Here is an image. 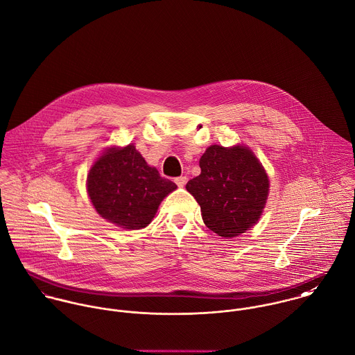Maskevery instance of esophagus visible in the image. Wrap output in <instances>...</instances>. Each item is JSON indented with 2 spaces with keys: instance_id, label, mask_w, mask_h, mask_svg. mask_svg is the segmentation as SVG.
<instances>
[{
  "instance_id": "obj_1",
  "label": "esophagus",
  "mask_w": 355,
  "mask_h": 355,
  "mask_svg": "<svg viewBox=\"0 0 355 355\" xmlns=\"http://www.w3.org/2000/svg\"><path fill=\"white\" fill-rule=\"evenodd\" d=\"M174 182L177 184V187L184 188V187H185V184H187V177H184V175L177 177V178H174Z\"/></svg>"
}]
</instances>
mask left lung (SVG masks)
I'll list each match as a JSON object with an SVG mask.
<instances>
[{"instance_id":"1","label":"left lung","mask_w":355,"mask_h":355,"mask_svg":"<svg viewBox=\"0 0 355 355\" xmlns=\"http://www.w3.org/2000/svg\"><path fill=\"white\" fill-rule=\"evenodd\" d=\"M200 175L187 191L200 205L206 226L222 237H236L252 227L265 209L269 178L245 146L211 145L200 157Z\"/></svg>"}]
</instances>
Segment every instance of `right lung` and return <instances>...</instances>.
<instances>
[{
  "label": "right lung",
  "instance_id": "add662e5",
  "mask_svg": "<svg viewBox=\"0 0 355 355\" xmlns=\"http://www.w3.org/2000/svg\"><path fill=\"white\" fill-rule=\"evenodd\" d=\"M174 189L177 185L149 167L133 144L111 148L87 174V193L96 211L125 229L149 225L160 202Z\"/></svg>",
  "mask_w": 355,
  "mask_h": 355
}]
</instances>
